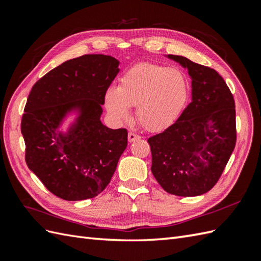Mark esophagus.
<instances>
[{
  "mask_svg": "<svg viewBox=\"0 0 261 261\" xmlns=\"http://www.w3.org/2000/svg\"><path fill=\"white\" fill-rule=\"evenodd\" d=\"M139 139H141V137L134 134V132H129V135H127V140H129V142H134Z\"/></svg>",
  "mask_w": 261,
  "mask_h": 261,
  "instance_id": "obj_1",
  "label": "esophagus"
}]
</instances>
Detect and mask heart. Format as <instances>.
I'll return each instance as SVG.
<instances>
[{
	"label": "heart",
	"instance_id": "b5f03b06",
	"mask_svg": "<svg viewBox=\"0 0 261 261\" xmlns=\"http://www.w3.org/2000/svg\"><path fill=\"white\" fill-rule=\"evenodd\" d=\"M190 95L186 75L178 68L142 63L127 69L115 91L105 95L112 118L125 121L129 108L136 107L137 119L147 130H163L178 118Z\"/></svg>",
	"mask_w": 261,
	"mask_h": 261
}]
</instances>
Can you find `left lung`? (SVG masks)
I'll list each match as a JSON object with an SVG mask.
<instances>
[{"label":"left lung","mask_w":261,"mask_h":261,"mask_svg":"<svg viewBox=\"0 0 261 261\" xmlns=\"http://www.w3.org/2000/svg\"><path fill=\"white\" fill-rule=\"evenodd\" d=\"M167 57L188 70L192 102L175 123L148 139L151 171L167 193L198 196L218 182L236 147L234 99L218 71L182 56Z\"/></svg>","instance_id":"8db88e82"}]
</instances>
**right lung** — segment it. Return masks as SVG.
I'll list each match as a JSON object with an SVG mask.
<instances>
[{"label": "right lung", "instance_id": "right-lung-1", "mask_svg": "<svg viewBox=\"0 0 261 261\" xmlns=\"http://www.w3.org/2000/svg\"><path fill=\"white\" fill-rule=\"evenodd\" d=\"M119 64L107 55L67 60L41 77L28 96L21 121L25 163L49 192L66 201L103 192L126 148L127 131L101 122ZM70 113H76L75 121L60 132Z\"/></svg>", "mask_w": 261, "mask_h": 261}]
</instances>
